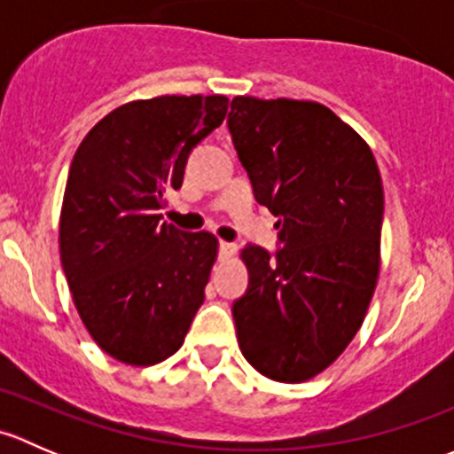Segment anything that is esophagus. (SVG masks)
<instances>
[{"label":"esophagus","mask_w":454,"mask_h":454,"mask_svg":"<svg viewBox=\"0 0 454 454\" xmlns=\"http://www.w3.org/2000/svg\"><path fill=\"white\" fill-rule=\"evenodd\" d=\"M235 253H237V244H232V241H219V254L232 256Z\"/></svg>","instance_id":"1"}]
</instances>
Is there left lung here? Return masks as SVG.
<instances>
[{
    "label": "left lung",
    "mask_w": 454,
    "mask_h": 454,
    "mask_svg": "<svg viewBox=\"0 0 454 454\" xmlns=\"http://www.w3.org/2000/svg\"><path fill=\"white\" fill-rule=\"evenodd\" d=\"M228 129L254 200L278 222L268 253L248 244V290L232 303L244 358L303 382L354 340L380 270L384 191L369 145L312 100L237 96Z\"/></svg>",
    "instance_id": "left-lung-1"
}]
</instances>
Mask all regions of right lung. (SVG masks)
<instances>
[{
    "label": "right lung",
    "instance_id": "right-lung-1",
    "mask_svg": "<svg viewBox=\"0 0 454 454\" xmlns=\"http://www.w3.org/2000/svg\"><path fill=\"white\" fill-rule=\"evenodd\" d=\"M226 112V96L134 100L76 149L59 226L61 265L90 336L121 363L146 367L176 354L204 303L217 239L160 222L158 210Z\"/></svg>",
    "mask_w": 454,
    "mask_h": 454
}]
</instances>
